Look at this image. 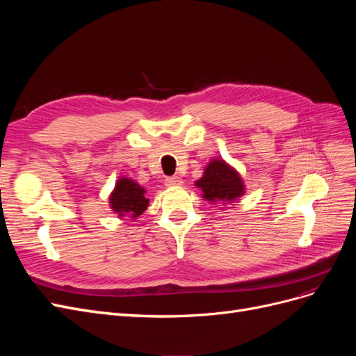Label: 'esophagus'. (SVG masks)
Returning a JSON list of instances; mask_svg holds the SVG:
<instances>
[{
    "mask_svg": "<svg viewBox=\"0 0 356 356\" xmlns=\"http://www.w3.org/2000/svg\"><path fill=\"white\" fill-rule=\"evenodd\" d=\"M166 186L168 187H178L182 186V179L179 177H168L166 178Z\"/></svg>",
    "mask_w": 356,
    "mask_h": 356,
    "instance_id": "esophagus-1",
    "label": "esophagus"
}]
</instances>
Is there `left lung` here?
Listing matches in <instances>:
<instances>
[{"label": "left lung", "instance_id": "obj_1", "mask_svg": "<svg viewBox=\"0 0 356 356\" xmlns=\"http://www.w3.org/2000/svg\"><path fill=\"white\" fill-rule=\"evenodd\" d=\"M195 186L202 190V197L212 204L233 203L245 195L241 174L222 159H212Z\"/></svg>", "mask_w": 356, "mask_h": 356}]
</instances>
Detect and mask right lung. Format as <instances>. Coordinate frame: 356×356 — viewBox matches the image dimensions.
I'll return each instance as SVG.
<instances>
[{
  "label": "right lung",
  "mask_w": 356,
  "mask_h": 356,
  "mask_svg": "<svg viewBox=\"0 0 356 356\" xmlns=\"http://www.w3.org/2000/svg\"><path fill=\"white\" fill-rule=\"evenodd\" d=\"M108 200L111 211L117 213L118 218L127 217L132 220L138 218L148 208L149 202L147 199V190L127 177H120L115 181Z\"/></svg>",
  "instance_id": "obj_1"
}]
</instances>
